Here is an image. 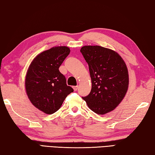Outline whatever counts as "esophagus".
<instances>
[{
  "label": "esophagus",
  "instance_id": "1",
  "mask_svg": "<svg viewBox=\"0 0 155 155\" xmlns=\"http://www.w3.org/2000/svg\"><path fill=\"white\" fill-rule=\"evenodd\" d=\"M73 88V89H74V91H76L78 90V86H74Z\"/></svg>",
  "mask_w": 155,
  "mask_h": 155
}]
</instances>
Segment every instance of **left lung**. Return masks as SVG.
<instances>
[{"label": "left lung", "instance_id": "obj_1", "mask_svg": "<svg viewBox=\"0 0 155 155\" xmlns=\"http://www.w3.org/2000/svg\"><path fill=\"white\" fill-rule=\"evenodd\" d=\"M80 51L88 64L92 82L90 94L82 99L97 114L112 112L128 91L126 63L116 51L99 45H84Z\"/></svg>", "mask_w": 155, "mask_h": 155}]
</instances>
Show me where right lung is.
I'll return each mask as SVG.
<instances>
[{"mask_svg": "<svg viewBox=\"0 0 155 155\" xmlns=\"http://www.w3.org/2000/svg\"><path fill=\"white\" fill-rule=\"evenodd\" d=\"M69 53L67 46L53 47L35 56L27 70V96L35 107L46 114L58 111L68 94L73 92L58 69Z\"/></svg>", "mask_w": 155, "mask_h": 155, "instance_id": "add662e5", "label": "right lung"}]
</instances>
